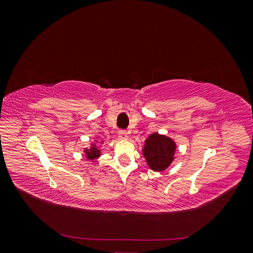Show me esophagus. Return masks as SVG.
Returning a JSON list of instances; mask_svg holds the SVG:
<instances>
[{
	"instance_id": "esophagus-1",
	"label": "esophagus",
	"mask_w": 253,
	"mask_h": 253,
	"mask_svg": "<svg viewBox=\"0 0 253 253\" xmlns=\"http://www.w3.org/2000/svg\"><path fill=\"white\" fill-rule=\"evenodd\" d=\"M118 137L122 140H126L128 138V134L126 131H119L118 132Z\"/></svg>"
}]
</instances>
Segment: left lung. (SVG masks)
Returning <instances> with one entry per match:
<instances>
[{
	"label": "left lung",
	"instance_id": "1",
	"mask_svg": "<svg viewBox=\"0 0 253 253\" xmlns=\"http://www.w3.org/2000/svg\"><path fill=\"white\" fill-rule=\"evenodd\" d=\"M176 149L177 144L170 136L154 132L144 140L142 155L151 170L163 172L174 162Z\"/></svg>",
	"mask_w": 253,
	"mask_h": 253
}]
</instances>
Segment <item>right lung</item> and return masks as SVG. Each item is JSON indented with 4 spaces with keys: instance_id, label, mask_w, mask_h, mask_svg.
Returning <instances> with one entry per match:
<instances>
[{
    "instance_id": "add662e5",
    "label": "right lung",
    "mask_w": 253,
    "mask_h": 253,
    "mask_svg": "<svg viewBox=\"0 0 253 253\" xmlns=\"http://www.w3.org/2000/svg\"><path fill=\"white\" fill-rule=\"evenodd\" d=\"M104 140H99L97 138H95L93 140V142L90 143L89 148H84L83 152H84V156L89 162H95L98 158H100L102 155V152L100 147H99V144H103Z\"/></svg>"
}]
</instances>
